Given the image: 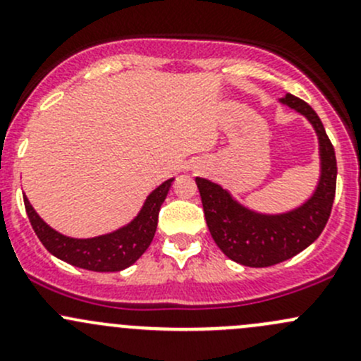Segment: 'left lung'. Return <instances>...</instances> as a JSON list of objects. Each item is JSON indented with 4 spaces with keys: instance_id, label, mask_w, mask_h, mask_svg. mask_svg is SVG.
I'll use <instances>...</instances> for the list:
<instances>
[{
    "instance_id": "obj_1",
    "label": "left lung",
    "mask_w": 361,
    "mask_h": 361,
    "mask_svg": "<svg viewBox=\"0 0 361 361\" xmlns=\"http://www.w3.org/2000/svg\"><path fill=\"white\" fill-rule=\"evenodd\" d=\"M311 122L319 143V181L311 197L292 211L257 213L243 206L220 185L195 178L207 228L231 260L246 267H269L300 253L319 238L336 197L337 160L322 120L305 101L286 94L279 99Z\"/></svg>"
}]
</instances>
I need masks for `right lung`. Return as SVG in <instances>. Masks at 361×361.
Listing matches in <instances>:
<instances>
[{
	"label": "right lung",
	"mask_w": 361,
	"mask_h": 361,
	"mask_svg": "<svg viewBox=\"0 0 361 361\" xmlns=\"http://www.w3.org/2000/svg\"><path fill=\"white\" fill-rule=\"evenodd\" d=\"M173 180L174 178L164 181L148 195L141 211L130 224L123 225L118 231H113L110 234L97 235V238H68L47 225L25 195L24 206L32 231L54 257L61 258L75 267L87 269V271L116 272L133 265L150 246L155 231H157L160 206L167 197Z\"/></svg>",
	"instance_id": "right-lung-1"
}]
</instances>
